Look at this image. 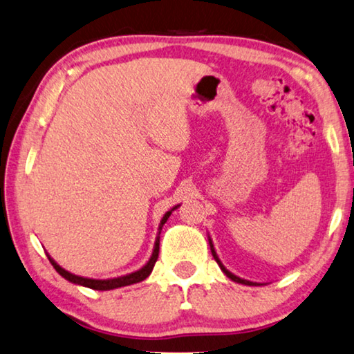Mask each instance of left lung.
<instances>
[{"label":"left lung","mask_w":354,"mask_h":354,"mask_svg":"<svg viewBox=\"0 0 354 354\" xmlns=\"http://www.w3.org/2000/svg\"><path fill=\"white\" fill-rule=\"evenodd\" d=\"M207 241H209V248H211V254H212V257H214V260L217 261V265L221 266V269H222V272L225 274V276L228 277V279H232L233 282H236V283H243V285H249V287H257V285H261V283H257V282H250V280H245V279H241V277H238V276H234L233 272H230L228 269L223 266V263L221 261V258L217 257V252H216V249H214V244H212V239H211V236H207Z\"/></svg>","instance_id":"obj_1"}]
</instances>
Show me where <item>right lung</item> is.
I'll return each instance as SVG.
<instances>
[{
	"label": "right lung",
	"instance_id": "1",
	"mask_svg": "<svg viewBox=\"0 0 354 354\" xmlns=\"http://www.w3.org/2000/svg\"><path fill=\"white\" fill-rule=\"evenodd\" d=\"M179 205H176L175 207H171L170 211H167L164 217L160 218V223H159V232H157V236H156V243H154V249H153V255L148 260L147 265L143 268H140L138 271L136 272H131V274H126V276H121V277H115V279H105V280H99V279H88V277H80V276H75V274H72L69 271H66L64 268H61L58 263H56L52 257H48L50 263H52L53 268L56 269V272L59 274V276H63L66 280H69V282L75 283V285H82V287H86V288H91V290H99V291H106V290H115V288H121V287H127V285H132V283H138L142 282V280L147 279L151 272H153V268L157 261V257H159V244H160V230L164 227V223L167 222V218L170 217V214L173 211L176 209Z\"/></svg>",
	"mask_w": 354,
	"mask_h": 354
}]
</instances>
